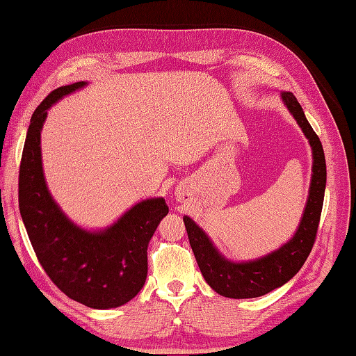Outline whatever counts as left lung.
Segmentation results:
<instances>
[{"mask_svg":"<svg viewBox=\"0 0 356 356\" xmlns=\"http://www.w3.org/2000/svg\"><path fill=\"white\" fill-rule=\"evenodd\" d=\"M280 97L312 148L309 195L294 236L277 250L262 258L234 262L216 249L203 229L198 227L189 217H184L189 244L204 280L213 291L230 299H252L286 284L302 268L316 241L326 188L325 152L296 97L291 92H282Z\"/></svg>","mask_w":356,"mask_h":356,"instance_id":"8db88e82","label":"left lung"}]
</instances>
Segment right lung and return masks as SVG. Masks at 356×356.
Returning a JSON list of instances; mask_svg holds the SVG:
<instances>
[{"label": "right lung", "instance_id": "obj_1", "mask_svg": "<svg viewBox=\"0 0 356 356\" xmlns=\"http://www.w3.org/2000/svg\"><path fill=\"white\" fill-rule=\"evenodd\" d=\"M86 81L54 89L33 112L19 168V211L30 243L49 279L70 299L94 309L117 308L140 291L147 277V247L168 213L165 198L136 203L104 230L81 229L48 191L40 130L47 111Z\"/></svg>", "mask_w": 356, "mask_h": 356}]
</instances>
